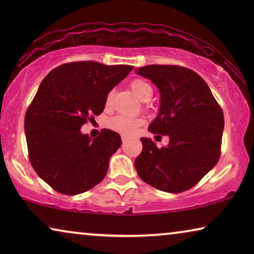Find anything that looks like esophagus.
Segmentation results:
<instances>
[{
    "label": "esophagus",
    "instance_id": "obj_1",
    "mask_svg": "<svg viewBox=\"0 0 254 254\" xmlns=\"http://www.w3.org/2000/svg\"><path fill=\"white\" fill-rule=\"evenodd\" d=\"M128 138H129V136H128V135H125V134H123L121 135V140H123V142L125 143V142H126Z\"/></svg>",
    "mask_w": 254,
    "mask_h": 254
}]
</instances>
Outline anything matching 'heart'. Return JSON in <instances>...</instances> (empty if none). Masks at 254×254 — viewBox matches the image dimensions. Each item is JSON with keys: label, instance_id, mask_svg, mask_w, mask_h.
<instances>
[{"label": "heart", "instance_id": "1", "mask_svg": "<svg viewBox=\"0 0 254 254\" xmlns=\"http://www.w3.org/2000/svg\"><path fill=\"white\" fill-rule=\"evenodd\" d=\"M130 89L131 91L134 92V95L137 97L138 99L143 100V102H147L152 97V88L151 85L149 84L147 81L141 78L134 79L133 82L130 83ZM112 96L113 93L110 92L109 96L106 98V105L110 106L111 102H112ZM143 124V120L140 119V118H129V117H124V116H118L112 118L109 121V127L114 131H118V133L129 135L133 134L135 130H136L137 127H140L141 125Z\"/></svg>", "mask_w": 254, "mask_h": 254}]
</instances>
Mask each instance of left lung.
Listing matches in <instances>:
<instances>
[{
    "mask_svg": "<svg viewBox=\"0 0 254 254\" xmlns=\"http://www.w3.org/2000/svg\"><path fill=\"white\" fill-rule=\"evenodd\" d=\"M159 91L157 117L149 125L152 134L168 135L164 148L141 137L142 152L135 169L144 183L168 193L196 185L220 158L224 117L207 83L190 69L150 64L135 69Z\"/></svg>",
    "mask_w": 254,
    "mask_h": 254,
    "instance_id": "left-lung-1",
    "label": "left lung"
}]
</instances>
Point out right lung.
I'll use <instances>...</instances> for the list:
<instances>
[{
    "label": "right lung",
    "instance_id": "add662e5",
    "mask_svg": "<svg viewBox=\"0 0 254 254\" xmlns=\"http://www.w3.org/2000/svg\"><path fill=\"white\" fill-rule=\"evenodd\" d=\"M131 69L71 62L53 69L40 83L24 129L34 171L57 192L76 195L105 178L111 156L121 145L120 135L103 129L91 138L81 127L103 112L109 92Z\"/></svg>",
    "mask_w": 254,
    "mask_h": 254
}]
</instances>
